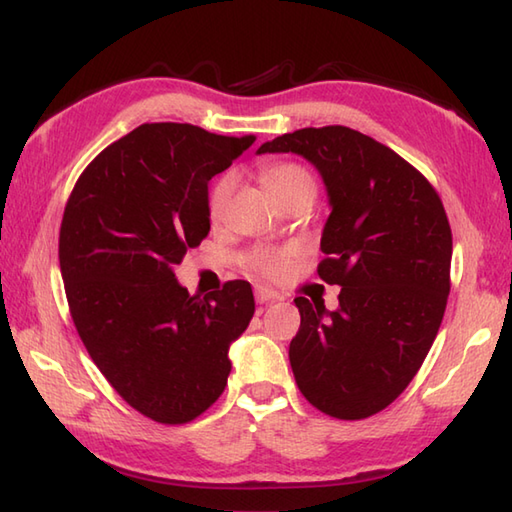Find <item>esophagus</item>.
<instances>
[{
    "label": "esophagus",
    "instance_id": "1",
    "mask_svg": "<svg viewBox=\"0 0 512 512\" xmlns=\"http://www.w3.org/2000/svg\"><path fill=\"white\" fill-rule=\"evenodd\" d=\"M255 299H257V303H275V301H281L284 297H281L279 292H275V290L264 288V286H257L255 288Z\"/></svg>",
    "mask_w": 512,
    "mask_h": 512
}]
</instances>
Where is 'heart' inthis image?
<instances>
[{"label": "heart", "instance_id": "1", "mask_svg": "<svg viewBox=\"0 0 512 512\" xmlns=\"http://www.w3.org/2000/svg\"><path fill=\"white\" fill-rule=\"evenodd\" d=\"M262 180L270 195H277L279 191L295 187V184H314L308 169L295 165V162H273V165L262 169ZM231 191L233 176H228V173H224V176H220L211 184L209 193H206V215H209L211 222L222 220L226 202L231 198ZM290 257L292 250L286 248H262L250 257L248 266L253 268L257 275H262L266 279H281L286 275Z\"/></svg>", "mask_w": 512, "mask_h": 512}]
</instances>
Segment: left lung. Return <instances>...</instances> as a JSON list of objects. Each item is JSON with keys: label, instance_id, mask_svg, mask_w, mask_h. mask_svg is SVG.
<instances>
[{"label": "left lung", "instance_id": "1", "mask_svg": "<svg viewBox=\"0 0 512 512\" xmlns=\"http://www.w3.org/2000/svg\"><path fill=\"white\" fill-rule=\"evenodd\" d=\"M308 158L328 187L319 277L341 286L339 310L297 297L290 341L297 387L312 407L363 420L418 374L447 308L453 237L433 184L394 149L343 125L277 136L259 154Z\"/></svg>", "mask_w": 512, "mask_h": 512}]
</instances>
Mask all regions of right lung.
<instances>
[{
	"instance_id": "obj_1",
	"label": "right lung",
	"mask_w": 512,
	"mask_h": 512,
	"mask_svg": "<svg viewBox=\"0 0 512 512\" xmlns=\"http://www.w3.org/2000/svg\"><path fill=\"white\" fill-rule=\"evenodd\" d=\"M255 136L145 123L105 147L76 180L59 231L74 328L129 407L187 424L222 396L228 347L255 312L248 281L189 295L173 266L209 235L206 193Z\"/></svg>"
}]
</instances>
